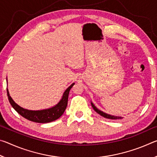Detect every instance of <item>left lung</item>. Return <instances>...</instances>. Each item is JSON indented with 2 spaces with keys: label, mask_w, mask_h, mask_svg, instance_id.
I'll use <instances>...</instances> for the list:
<instances>
[{
  "label": "left lung",
  "mask_w": 157,
  "mask_h": 157,
  "mask_svg": "<svg viewBox=\"0 0 157 157\" xmlns=\"http://www.w3.org/2000/svg\"><path fill=\"white\" fill-rule=\"evenodd\" d=\"M91 105H92V107L94 108V109L98 113H99L100 116H102L103 117H105L106 118H109V119H113V120H116V119H120L121 118V117H117V116H111L109 115V114H107V113H105L104 112H102V111H100L99 109H98L95 107L94 105L91 102Z\"/></svg>",
  "instance_id": "1"
}]
</instances>
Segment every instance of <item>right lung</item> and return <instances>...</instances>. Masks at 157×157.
Returning <instances> with one entry per match:
<instances>
[{"instance_id": "add662e5", "label": "right lung", "mask_w": 157, "mask_h": 157, "mask_svg": "<svg viewBox=\"0 0 157 157\" xmlns=\"http://www.w3.org/2000/svg\"><path fill=\"white\" fill-rule=\"evenodd\" d=\"M75 83H73L63 93V96L62 100L60 102L58 103L57 105L52 108L48 109H44V110H39V111H32L25 109L21 107L17 104L14 102L12 98L10 95L8 89H7V96H8L9 102L12 107L17 111V112L22 116L23 118H25L28 120L35 122V123H50V122H52L55 120H57L61 117L64 112L66 107H67L68 104V98L69 91H70L71 89L72 88L73 85Z\"/></svg>"}]
</instances>
